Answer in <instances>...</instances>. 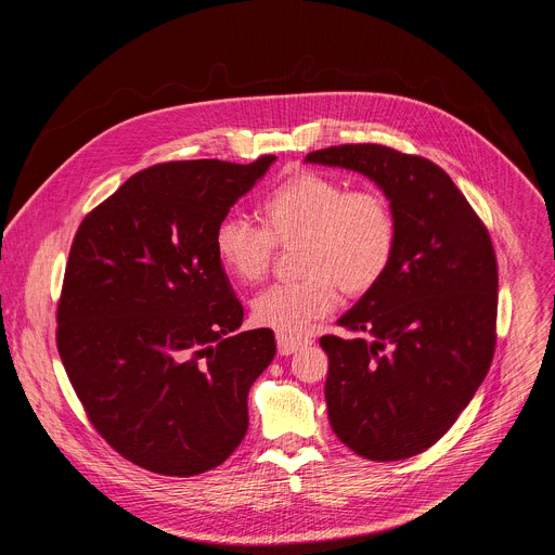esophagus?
I'll use <instances>...</instances> for the list:
<instances>
[{
    "mask_svg": "<svg viewBox=\"0 0 555 555\" xmlns=\"http://www.w3.org/2000/svg\"><path fill=\"white\" fill-rule=\"evenodd\" d=\"M276 345H279V353L281 356H292L296 353L298 349H302L307 345V340L302 338H289V336H276Z\"/></svg>",
    "mask_w": 555,
    "mask_h": 555,
    "instance_id": "1",
    "label": "esophagus"
}]
</instances>
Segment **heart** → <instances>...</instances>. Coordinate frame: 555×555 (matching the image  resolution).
<instances>
[{"label":"heart","mask_w":555,"mask_h":555,"mask_svg":"<svg viewBox=\"0 0 555 555\" xmlns=\"http://www.w3.org/2000/svg\"><path fill=\"white\" fill-rule=\"evenodd\" d=\"M263 225L228 215L215 228V255L242 283H261L276 246H300L296 283L272 285L253 300V321L281 336H300L347 296L371 292L388 272L398 250V217L379 189L298 171L276 184L259 204Z\"/></svg>","instance_id":"obj_1"}]
</instances>
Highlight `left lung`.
Instances as JSON below:
<instances>
[{"label": "left lung", "mask_w": 555, "mask_h": 555, "mask_svg": "<svg viewBox=\"0 0 555 555\" xmlns=\"http://www.w3.org/2000/svg\"><path fill=\"white\" fill-rule=\"evenodd\" d=\"M305 163L366 176L400 230L384 279L338 319L358 336L321 338L332 430L371 461L415 456L450 430L490 371L499 305L490 232L422 155L340 144Z\"/></svg>", "instance_id": "left-lung-1"}]
</instances>
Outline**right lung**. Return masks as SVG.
<instances>
[{
	"label": "right lung",
	"instance_id": "right-lung-1",
	"mask_svg": "<svg viewBox=\"0 0 555 555\" xmlns=\"http://www.w3.org/2000/svg\"><path fill=\"white\" fill-rule=\"evenodd\" d=\"M184 160L131 176L76 230L56 309L65 373L99 435L165 477L221 465L248 430V390L276 353L244 323L215 228L270 169Z\"/></svg>",
	"mask_w": 555,
	"mask_h": 555
}]
</instances>
